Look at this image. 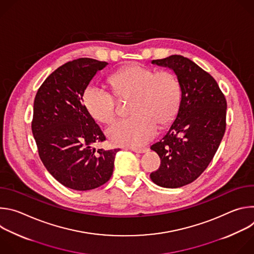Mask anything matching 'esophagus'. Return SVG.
I'll list each match as a JSON object with an SVG mask.
<instances>
[{"label":"esophagus","instance_id":"34e87169","mask_svg":"<svg viewBox=\"0 0 254 254\" xmlns=\"http://www.w3.org/2000/svg\"><path fill=\"white\" fill-rule=\"evenodd\" d=\"M131 151H133L134 153H146L149 151L148 148H129Z\"/></svg>","mask_w":254,"mask_h":254}]
</instances>
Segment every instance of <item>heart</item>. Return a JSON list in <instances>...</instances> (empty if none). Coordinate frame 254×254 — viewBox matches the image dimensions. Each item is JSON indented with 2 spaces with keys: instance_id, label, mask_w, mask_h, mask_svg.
I'll return each instance as SVG.
<instances>
[{
  "instance_id": "b5f03b06",
  "label": "heart",
  "mask_w": 254,
  "mask_h": 254,
  "mask_svg": "<svg viewBox=\"0 0 254 254\" xmlns=\"http://www.w3.org/2000/svg\"><path fill=\"white\" fill-rule=\"evenodd\" d=\"M112 92L89 85L83 92V103L98 122L112 125L118 117V99H130V118L121 121L108 130V137L121 146L137 148L175 119L182 95L179 77L171 70L131 65L108 78Z\"/></svg>"
}]
</instances>
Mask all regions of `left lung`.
Masks as SVG:
<instances>
[{
  "instance_id": "obj_1",
  "label": "left lung",
  "mask_w": 254,
  "mask_h": 254,
  "mask_svg": "<svg viewBox=\"0 0 254 254\" xmlns=\"http://www.w3.org/2000/svg\"><path fill=\"white\" fill-rule=\"evenodd\" d=\"M152 63L174 70L182 96L169 131L151 147L161 166L150 177L164 188L183 187L206 170L219 148L226 128V98L208 72L184 56L171 55Z\"/></svg>"
}]
</instances>
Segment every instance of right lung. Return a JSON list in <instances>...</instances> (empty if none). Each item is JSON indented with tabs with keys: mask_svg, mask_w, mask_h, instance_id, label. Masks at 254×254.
<instances>
[{
	"mask_svg": "<svg viewBox=\"0 0 254 254\" xmlns=\"http://www.w3.org/2000/svg\"><path fill=\"white\" fill-rule=\"evenodd\" d=\"M107 64L91 58L69 61L52 72L35 96L32 132L39 157L59 183L73 190L105 184L120 151L92 148L106 138L82 104L85 88Z\"/></svg>",
	"mask_w": 254,
	"mask_h": 254,
	"instance_id": "1",
	"label": "right lung"
}]
</instances>
